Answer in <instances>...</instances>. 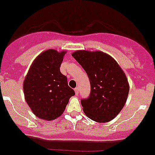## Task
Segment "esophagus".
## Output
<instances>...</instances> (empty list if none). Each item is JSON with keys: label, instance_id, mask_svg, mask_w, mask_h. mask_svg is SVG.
Returning a JSON list of instances; mask_svg holds the SVG:
<instances>
[{"label": "esophagus", "instance_id": "esophagus-1", "mask_svg": "<svg viewBox=\"0 0 155 155\" xmlns=\"http://www.w3.org/2000/svg\"><path fill=\"white\" fill-rule=\"evenodd\" d=\"M75 92H76V95H78L79 94V87H76L75 88Z\"/></svg>", "mask_w": 155, "mask_h": 155}]
</instances>
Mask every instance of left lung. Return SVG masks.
Listing matches in <instances>:
<instances>
[{
	"label": "left lung",
	"mask_w": 155,
	"mask_h": 155,
	"mask_svg": "<svg viewBox=\"0 0 155 155\" xmlns=\"http://www.w3.org/2000/svg\"><path fill=\"white\" fill-rule=\"evenodd\" d=\"M72 56L90 82L89 96L81 99L86 115L98 122L112 120L124 107L129 92L122 69L112 56L101 51L78 50Z\"/></svg>",
	"instance_id": "left-lung-1"
}]
</instances>
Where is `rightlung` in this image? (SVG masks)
Here are the masks:
<instances>
[{
    "instance_id": "add662e5",
    "label": "right lung",
    "mask_w": 155,
    "mask_h": 155,
    "mask_svg": "<svg viewBox=\"0 0 155 155\" xmlns=\"http://www.w3.org/2000/svg\"><path fill=\"white\" fill-rule=\"evenodd\" d=\"M66 52L48 50L40 53L30 66L24 82L25 100L40 118L53 120L63 114L75 92L60 72Z\"/></svg>"
}]
</instances>
